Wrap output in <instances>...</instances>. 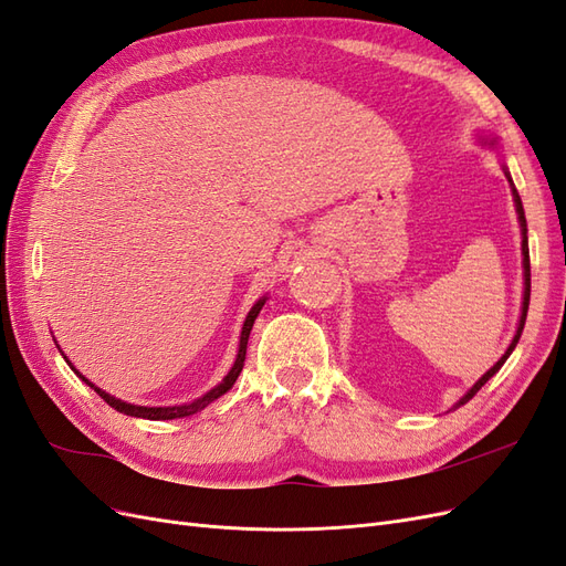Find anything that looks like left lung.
I'll return each mask as SVG.
<instances>
[{
	"instance_id": "1",
	"label": "left lung",
	"mask_w": 566,
	"mask_h": 566,
	"mask_svg": "<svg viewBox=\"0 0 566 566\" xmlns=\"http://www.w3.org/2000/svg\"><path fill=\"white\" fill-rule=\"evenodd\" d=\"M507 179H510V175H507ZM510 184H512V179H510ZM512 196H515V205H517V214H520V224H522V235H524V241H522V254H524V304H522V318H520V328H517V335H515V339H512V345L507 347V352L501 356V361L495 364L486 375H482V380H479L465 397H462L458 403H455V408L458 406H462V403H468L474 394L482 389L486 382H489V378H493L495 373L501 370V366L507 361V356L512 354V349L517 347V342H520V335H522V331H524V321H526V312H528V297H531V264H528V243H526V219H524V208H522V200H520V193H517V188L512 186Z\"/></svg>"
}]
</instances>
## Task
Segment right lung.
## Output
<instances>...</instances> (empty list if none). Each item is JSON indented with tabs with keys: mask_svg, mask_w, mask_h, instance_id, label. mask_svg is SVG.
Segmentation results:
<instances>
[{
	"mask_svg": "<svg viewBox=\"0 0 566 566\" xmlns=\"http://www.w3.org/2000/svg\"><path fill=\"white\" fill-rule=\"evenodd\" d=\"M264 306V300H260L256 302L252 310H250V314H248V318H245V325H243V333H241V349H238V356H235V364H233V368L229 370V375L224 380H221L214 389H210L208 394H205V397H200V399H196L193 403H186V406H167V408H148V406H134V403H125V401H119V399H115V397H111V394H106V391H101L98 387H94L90 380H84L82 375L80 378L87 382L90 387H94V391L98 394L101 399H104L108 406H113L115 410H119V413H125V416H134V418H146V420H175V418H186V416H193V413H198V410H202L205 406L208 403H212L214 399H219L221 394H227L231 387H233V382L238 380V375H241V370H243V364H245V352H248V337H250V331H252V323H254V318H256V314H260V310ZM73 368V366H71Z\"/></svg>",
	"mask_w": 566,
	"mask_h": 566,
	"instance_id": "right-lung-1",
	"label": "right lung"
}]
</instances>
